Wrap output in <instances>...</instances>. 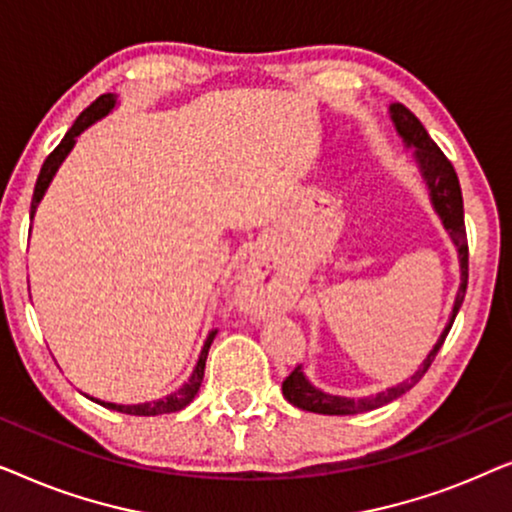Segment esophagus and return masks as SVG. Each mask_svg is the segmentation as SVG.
Masks as SVG:
<instances>
[{"label": "esophagus", "mask_w": 512, "mask_h": 512, "mask_svg": "<svg viewBox=\"0 0 512 512\" xmlns=\"http://www.w3.org/2000/svg\"><path fill=\"white\" fill-rule=\"evenodd\" d=\"M263 289H258V284L254 282V277H244L242 284V305L249 307V310H263L265 307V296L261 293Z\"/></svg>", "instance_id": "obj_1"}]
</instances>
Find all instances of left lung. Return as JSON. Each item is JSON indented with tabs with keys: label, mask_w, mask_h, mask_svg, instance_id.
I'll use <instances>...</instances> for the list:
<instances>
[{
	"label": "left lung",
	"mask_w": 512,
	"mask_h": 512,
	"mask_svg": "<svg viewBox=\"0 0 512 512\" xmlns=\"http://www.w3.org/2000/svg\"><path fill=\"white\" fill-rule=\"evenodd\" d=\"M391 118H394V125H396L398 135L403 137V142L412 146V149H417L415 158H417L419 170H422L426 186H429L433 207H436L438 216L443 219V226L447 228V233L452 235V242L457 244L459 263H461V284H459L457 298H454L450 321H447L443 335H440L436 347L431 349V354L426 356L417 373L408 377L405 382L396 384V387L380 391V394H375V396L347 398V396L324 394V391L314 389L312 384L307 382V377L303 375L300 366H296L291 370V375L282 382V391H284L286 401H289L291 405H296V408H300V410L319 412V415H359V412L382 408V405L391 403L394 398L403 396L405 391H410L412 387H415V384L424 377L426 370L431 368L438 349L443 347L447 333H450L454 317H457L461 303H464L466 286H468V240H466L464 198H461L459 177H457V172H454V167L450 160H447L445 153L438 149V144L433 142V139L429 137V132H426L424 125L419 123V118L412 114L408 107H403V104H391Z\"/></svg>",
	"instance_id": "1"
}]
</instances>
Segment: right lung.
I'll return each mask as SVG.
<instances>
[{
  "mask_svg": "<svg viewBox=\"0 0 512 512\" xmlns=\"http://www.w3.org/2000/svg\"><path fill=\"white\" fill-rule=\"evenodd\" d=\"M114 95H100L97 100L90 104L88 109H83L79 118H76L72 128L67 130V135L62 137V142L55 146V149L48 153V158L44 160V165H41V172L37 177V184H34V195H32V216H34V209H37L39 200L44 198V191L48 188V184H51L53 174L55 170H58V165L65 160V156L69 153V149L74 146V139L81 135L83 130L88 128L90 123H95L97 118H102L104 114H109V109L114 107ZM216 331L209 333V338L205 342V347H202L200 352V359H198V366H195L193 375L188 377V382L184 384V387L174 391V394L160 398V401H153V403H139V405H116V403H104V401H97V398H93L95 403L104 405V408L109 410H116V412H125V415H137V417H151V415H165V412H177L181 408H186L188 403L193 401L195 394H198L200 384H202V377H205V361H207V352H209V345H212Z\"/></svg>",
  "mask_w": 512,
  "mask_h": 512,
  "instance_id": "add662e5",
  "label": "right lung"
}]
</instances>
